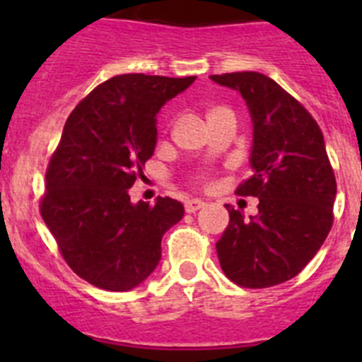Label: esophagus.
Returning <instances> with one entry per match:
<instances>
[{
	"label": "esophagus",
	"mask_w": 362,
	"mask_h": 362,
	"mask_svg": "<svg viewBox=\"0 0 362 362\" xmlns=\"http://www.w3.org/2000/svg\"><path fill=\"white\" fill-rule=\"evenodd\" d=\"M203 206H204V201L201 199H188L187 203H185V210H187L188 214L197 212V210L203 209Z\"/></svg>",
	"instance_id": "34e87169"
}]
</instances>
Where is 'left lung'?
<instances>
[{"instance_id":"8db88e82","label":"left lung","mask_w":362,"mask_h":362,"mask_svg":"<svg viewBox=\"0 0 362 362\" xmlns=\"http://www.w3.org/2000/svg\"><path fill=\"white\" fill-rule=\"evenodd\" d=\"M238 90L254 124V175L238 196L259 199L243 219L226 204L230 223L216 243L225 276L243 288H268L292 279L317 254L334 225V168L317 121L293 95L259 72L210 76Z\"/></svg>"}]
</instances>
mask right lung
<instances>
[{
  "label": "right lung",
  "instance_id": "1",
  "mask_svg": "<svg viewBox=\"0 0 362 362\" xmlns=\"http://www.w3.org/2000/svg\"><path fill=\"white\" fill-rule=\"evenodd\" d=\"M190 78L114 76L74 108L45 174L40 212L63 259L98 288L127 292L161 259V239L185 209L172 197L130 203L129 188L152 158L156 116Z\"/></svg>",
  "mask_w": 362,
  "mask_h": 362
}]
</instances>
